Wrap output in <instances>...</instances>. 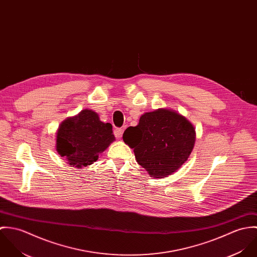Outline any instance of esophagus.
I'll list each match as a JSON object with an SVG mask.
<instances>
[{
    "mask_svg": "<svg viewBox=\"0 0 257 257\" xmlns=\"http://www.w3.org/2000/svg\"><path fill=\"white\" fill-rule=\"evenodd\" d=\"M113 135H114V137H115L116 139H120V138H121V135H122V130H121V128H119V127L114 128V131H113Z\"/></svg>",
    "mask_w": 257,
    "mask_h": 257,
    "instance_id": "34e87169",
    "label": "esophagus"
}]
</instances>
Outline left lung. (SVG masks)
<instances>
[{
  "mask_svg": "<svg viewBox=\"0 0 257 257\" xmlns=\"http://www.w3.org/2000/svg\"><path fill=\"white\" fill-rule=\"evenodd\" d=\"M123 142L150 177L163 178L176 172L195 145L193 124L177 111L158 109L144 113L137 126H128Z\"/></svg>",
  "mask_w": 257,
  "mask_h": 257,
  "instance_id": "1",
  "label": "left lung"
}]
</instances>
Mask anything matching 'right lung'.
Segmentation results:
<instances>
[{
	"label": "right lung",
	"mask_w": 257,
	"mask_h": 257,
	"mask_svg": "<svg viewBox=\"0 0 257 257\" xmlns=\"http://www.w3.org/2000/svg\"><path fill=\"white\" fill-rule=\"evenodd\" d=\"M113 141L111 124L101 121L97 112L85 109L61 122L56 150L68 164L82 168L97 161Z\"/></svg>",
	"instance_id": "1"
}]
</instances>
